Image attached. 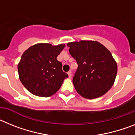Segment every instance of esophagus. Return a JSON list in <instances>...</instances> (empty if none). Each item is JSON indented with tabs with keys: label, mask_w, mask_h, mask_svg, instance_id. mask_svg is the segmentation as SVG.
<instances>
[{
	"label": "esophagus",
	"mask_w": 135,
	"mask_h": 135,
	"mask_svg": "<svg viewBox=\"0 0 135 135\" xmlns=\"http://www.w3.org/2000/svg\"><path fill=\"white\" fill-rule=\"evenodd\" d=\"M68 75H69V77L71 79V77H72V72L71 71H69V72H68Z\"/></svg>",
	"instance_id": "obj_1"
}]
</instances>
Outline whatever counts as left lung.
Here are the masks:
<instances>
[{
    "instance_id": "left-lung-1",
    "label": "left lung",
    "mask_w": 135,
    "mask_h": 135,
    "mask_svg": "<svg viewBox=\"0 0 135 135\" xmlns=\"http://www.w3.org/2000/svg\"><path fill=\"white\" fill-rule=\"evenodd\" d=\"M69 53L78 64L73 83L77 93L88 99L104 95L113 86L118 66L108 50L95 41L67 43Z\"/></svg>"
}]
</instances>
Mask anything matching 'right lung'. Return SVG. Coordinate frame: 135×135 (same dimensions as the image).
Wrapping results in <instances>:
<instances>
[{"label": "right lung", "instance_id": "obj_1", "mask_svg": "<svg viewBox=\"0 0 135 135\" xmlns=\"http://www.w3.org/2000/svg\"><path fill=\"white\" fill-rule=\"evenodd\" d=\"M64 47V44L37 43L23 53L17 66L19 78L30 93L37 97H51L69 77L57 60Z\"/></svg>", "mask_w": 135, "mask_h": 135}]
</instances>
